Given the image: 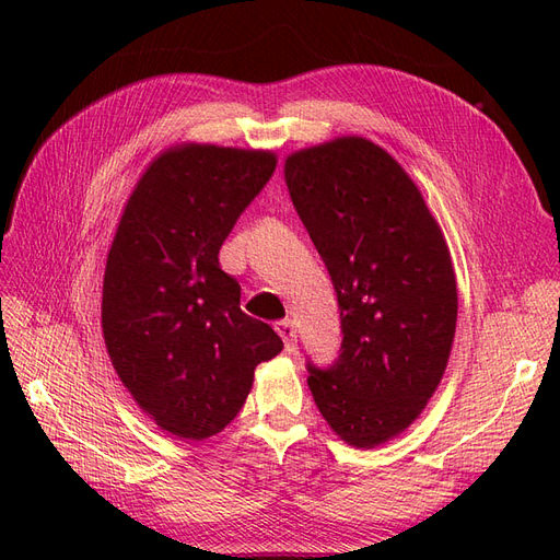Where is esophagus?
Masks as SVG:
<instances>
[{"instance_id":"esophagus-1","label":"esophagus","mask_w":560,"mask_h":560,"mask_svg":"<svg viewBox=\"0 0 560 560\" xmlns=\"http://www.w3.org/2000/svg\"><path fill=\"white\" fill-rule=\"evenodd\" d=\"M276 331L280 334V338L284 341V350L294 352L296 350V327L292 319H280L276 322Z\"/></svg>"}]
</instances>
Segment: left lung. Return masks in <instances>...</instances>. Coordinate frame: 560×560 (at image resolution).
<instances>
[{"label":"left lung","mask_w":560,"mask_h":560,"mask_svg":"<svg viewBox=\"0 0 560 560\" xmlns=\"http://www.w3.org/2000/svg\"><path fill=\"white\" fill-rule=\"evenodd\" d=\"M284 182L341 308V354L329 369L308 362V387L346 444L376 448L411 425L446 371L448 245L416 182L366 138L294 151Z\"/></svg>","instance_id":"8db88e82"}]
</instances>
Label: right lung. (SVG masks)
<instances>
[{
    "instance_id": "add662e5",
    "label": "right lung",
    "mask_w": 560,
    "mask_h": 560,
    "mask_svg": "<svg viewBox=\"0 0 560 560\" xmlns=\"http://www.w3.org/2000/svg\"><path fill=\"white\" fill-rule=\"evenodd\" d=\"M273 151L186 142L149 163L126 202L103 282V336L135 404L202 442L238 416L254 369L282 350L241 311L219 247L273 175Z\"/></svg>"
}]
</instances>
